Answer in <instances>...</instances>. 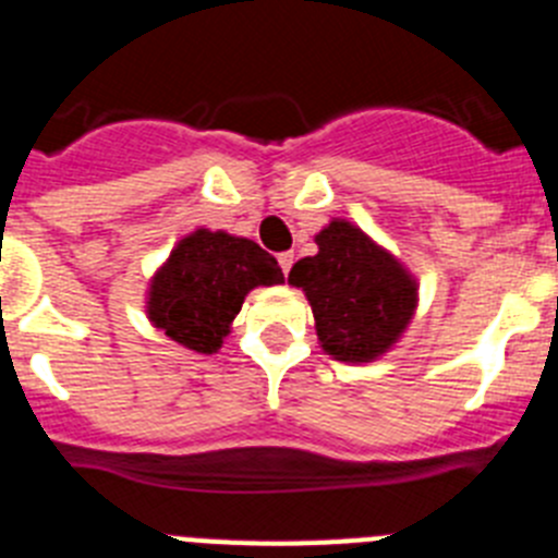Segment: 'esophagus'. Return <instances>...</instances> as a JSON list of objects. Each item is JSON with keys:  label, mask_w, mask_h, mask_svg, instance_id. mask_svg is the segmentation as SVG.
Returning <instances> with one entry per match:
<instances>
[{"label": "esophagus", "mask_w": 558, "mask_h": 558, "mask_svg": "<svg viewBox=\"0 0 558 558\" xmlns=\"http://www.w3.org/2000/svg\"><path fill=\"white\" fill-rule=\"evenodd\" d=\"M293 251H284V254H279V265H282V270H284V276L290 274V268H293Z\"/></svg>", "instance_id": "34e87169"}]
</instances>
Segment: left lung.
<instances>
[{"label":"left lung","instance_id":"1","mask_svg":"<svg viewBox=\"0 0 558 558\" xmlns=\"http://www.w3.org/2000/svg\"><path fill=\"white\" fill-rule=\"evenodd\" d=\"M315 245L318 254L299 259L288 282L307 295L324 352L340 363H372L411 324L416 279L349 220L324 226Z\"/></svg>","mask_w":558,"mask_h":558}]
</instances>
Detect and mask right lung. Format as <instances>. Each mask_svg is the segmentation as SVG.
Listing matches in <instances>:
<instances>
[{
    "mask_svg": "<svg viewBox=\"0 0 558 558\" xmlns=\"http://www.w3.org/2000/svg\"><path fill=\"white\" fill-rule=\"evenodd\" d=\"M274 256L254 240L195 229L179 240L147 290V318L179 347L211 354L254 288L282 284Z\"/></svg>",
    "mask_w": 558,
    "mask_h": 558,
    "instance_id": "1",
    "label": "right lung"
}]
</instances>
